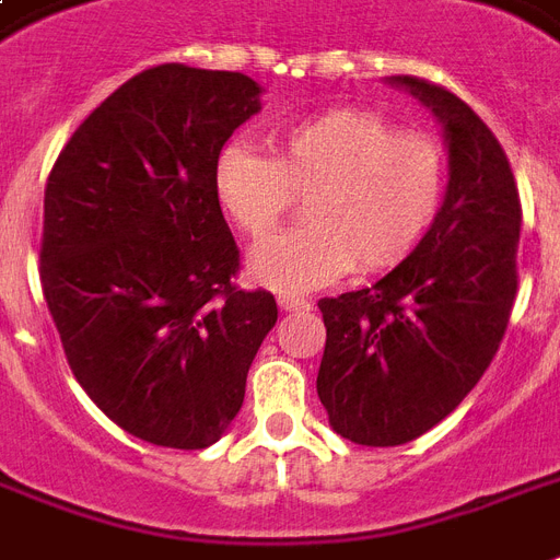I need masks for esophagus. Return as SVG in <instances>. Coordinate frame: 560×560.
I'll return each instance as SVG.
<instances>
[{
	"label": "esophagus",
	"instance_id": "obj_1",
	"mask_svg": "<svg viewBox=\"0 0 560 560\" xmlns=\"http://www.w3.org/2000/svg\"><path fill=\"white\" fill-rule=\"evenodd\" d=\"M279 307H281V311H307V307H311V302H307V299H302V296H290V293H281Z\"/></svg>",
	"mask_w": 560,
	"mask_h": 560
}]
</instances>
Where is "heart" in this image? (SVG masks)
Returning a JSON list of instances; mask_svg holds the SVG:
<instances>
[{
  "label": "heart",
  "mask_w": 560,
  "mask_h": 560,
  "mask_svg": "<svg viewBox=\"0 0 560 560\" xmlns=\"http://www.w3.org/2000/svg\"><path fill=\"white\" fill-rule=\"evenodd\" d=\"M270 160L229 144L214 194L246 237L264 241L305 197L302 226L249 255V276L279 290L319 288L346 270L381 272L407 258L444 197V153L363 109H331L270 136Z\"/></svg>",
  "instance_id": "b5f03b06"
}]
</instances>
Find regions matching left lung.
I'll return each instance as SVG.
<instances>
[{
	"mask_svg": "<svg viewBox=\"0 0 560 560\" xmlns=\"http://www.w3.org/2000/svg\"><path fill=\"white\" fill-rule=\"evenodd\" d=\"M442 121L451 179L421 244L372 288L319 299L316 392L342 439L407 444L459 407L494 360L517 296L521 197L503 144L453 92L398 74Z\"/></svg>",
	"mask_w": 560,
	"mask_h": 560,
	"instance_id": "left-lung-1",
	"label": "left lung"
}]
</instances>
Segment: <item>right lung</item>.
Listing matches in <instances>:
<instances>
[{"mask_svg": "<svg viewBox=\"0 0 560 560\" xmlns=\"http://www.w3.org/2000/svg\"><path fill=\"white\" fill-rule=\"evenodd\" d=\"M261 86L183 63L144 69L86 116L43 200L39 281L72 374L142 442L202 451L244 404L279 319L241 267L214 162Z\"/></svg>", "mask_w": 560, "mask_h": 560, "instance_id": "1", "label": "right lung"}]
</instances>
